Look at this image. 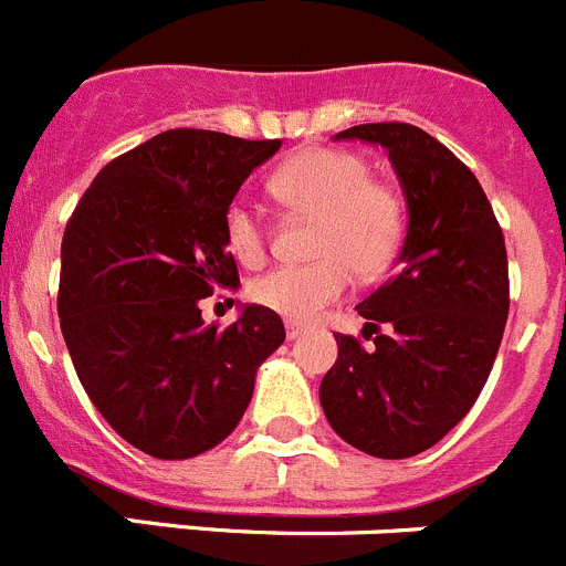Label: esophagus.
<instances>
[{"mask_svg":"<svg viewBox=\"0 0 566 566\" xmlns=\"http://www.w3.org/2000/svg\"><path fill=\"white\" fill-rule=\"evenodd\" d=\"M286 336L289 339H300V336H303V325H297V323H286Z\"/></svg>","mask_w":566,"mask_h":566,"instance_id":"esophagus-1","label":"esophagus"}]
</instances>
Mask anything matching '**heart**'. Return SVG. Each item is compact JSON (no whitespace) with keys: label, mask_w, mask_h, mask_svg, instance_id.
Instances as JSON below:
<instances>
[{"label":"heart","mask_w":566,"mask_h":566,"mask_svg":"<svg viewBox=\"0 0 566 566\" xmlns=\"http://www.w3.org/2000/svg\"><path fill=\"white\" fill-rule=\"evenodd\" d=\"M272 190L289 210L317 219L311 266H277L249 289L252 300L292 323L319 317L345 294L350 272L376 277L390 266L403 238L401 199L370 179V165L350 151L308 148L280 165ZM224 238L243 266L266 255V227L247 201L230 205Z\"/></svg>","instance_id":"obj_1"}]
</instances>
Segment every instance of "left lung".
<instances>
[{"mask_svg": "<svg viewBox=\"0 0 566 566\" xmlns=\"http://www.w3.org/2000/svg\"><path fill=\"white\" fill-rule=\"evenodd\" d=\"M334 139L385 148L407 201V238L398 272L359 303L373 345L336 336L319 403L345 443L403 460L458 427L489 381L507 319L505 238L476 176L421 128L367 123Z\"/></svg>", "mask_w": 566, "mask_h": 566, "instance_id": "1", "label": "left lung"}]
</instances>
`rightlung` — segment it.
<instances>
[{"label":"right lung","mask_w":566,"mask_h":566,"mask_svg":"<svg viewBox=\"0 0 566 566\" xmlns=\"http://www.w3.org/2000/svg\"><path fill=\"white\" fill-rule=\"evenodd\" d=\"M280 139L174 128L108 163L61 241L59 317L83 390L108 427L159 460L219 446L247 412L258 367L283 345L274 311L230 328L199 303L238 289L224 216Z\"/></svg>","instance_id":"right-lung-1"}]
</instances>
